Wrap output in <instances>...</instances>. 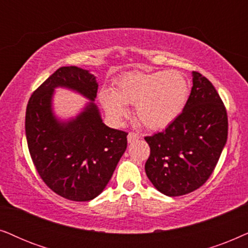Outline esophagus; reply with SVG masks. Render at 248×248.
Masks as SVG:
<instances>
[{
    "mask_svg": "<svg viewBox=\"0 0 248 248\" xmlns=\"http://www.w3.org/2000/svg\"><path fill=\"white\" fill-rule=\"evenodd\" d=\"M140 136L136 133H134V131H130L129 134H128L127 136V140H128V143H133V141L140 140Z\"/></svg>",
    "mask_w": 248,
    "mask_h": 248,
    "instance_id": "esophagus-1",
    "label": "esophagus"
}]
</instances>
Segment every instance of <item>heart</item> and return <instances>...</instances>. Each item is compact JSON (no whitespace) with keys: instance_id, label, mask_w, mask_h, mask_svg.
I'll list each match as a JSON object with an SVG mask.
<instances>
[{"instance_id":"heart-1","label":"heart","mask_w":248,"mask_h":248,"mask_svg":"<svg viewBox=\"0 0 248 248\" xmlns=\"http://www.w3.org/2000/svg\"><path fill=\"white\" fill-rule=\"evenodd\" d=\"M189 94V82L179 71H130L115 79L112 92L102 91L100 101L117 124L129 113L127 104H135L141 124L160 130L179 118Z\"/></svg>"}]
</instances>
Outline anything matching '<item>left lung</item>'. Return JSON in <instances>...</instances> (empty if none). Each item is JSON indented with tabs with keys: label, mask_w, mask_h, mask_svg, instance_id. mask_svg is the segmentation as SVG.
<instances>
[{
	"label": "left lung",
	"mask_w": 248,
	"mask_h": 248,
	"mask_svg": "<svg viewBox=\"0 0 248 248\" xmlns=\"http://www.w3.org/2000/svg\"><path fill=\"white\" fill-rule=\"evenodd\" d=\"M227 137L222 100L209 79L193 71V87L183 113L166 130L145 137L151 148L145 172L164 195H186L209 179Z\"/></svg>",
	"instance_id": "1"
}]
</instances>
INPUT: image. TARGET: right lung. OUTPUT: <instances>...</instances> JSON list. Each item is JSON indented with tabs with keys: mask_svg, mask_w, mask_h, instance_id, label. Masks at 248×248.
<instances>
[{
	"mask_svg": "<svg viewBox=\"0 0 248 248\" xmlns=\"http://www.w3.org/2000/svg\"><path fill=\"white\" fill-rule=\"evenodd\" d=\"M76 90L91 102L63 123L51 111L54 88ZM94 75L61 67L31 94L26 110V137L36 170L48 188L64 199L87 202L100 195L127 148V133L105 126L94 103Z\"/></svg>",
	"mask_w": 248,
	"mask_h": 248,
	"instance_id": "obj_1",
	"label": "right lung"
}]
</instances>
